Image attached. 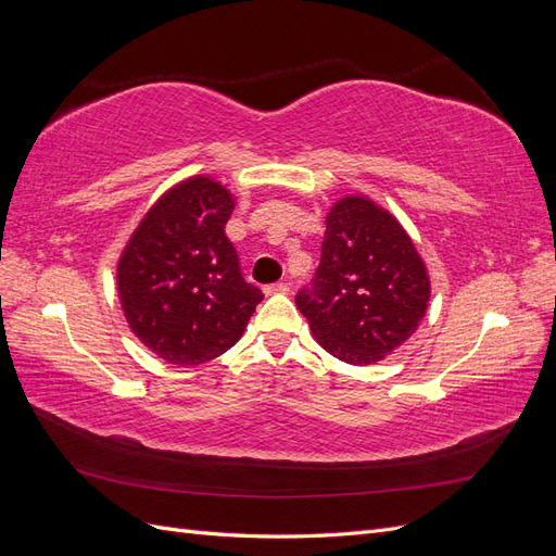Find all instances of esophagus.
I'll list each match as a JSON object with an SVG mask.
<instances>
[{"label": "esophagus", "mask_w": 556, "mask_h": 556, "mask_svg": "<svg viewBox=\"0 0 556 556\" xmlns=\"http://www.w3.org/2000/svg\"><path fill=\"white\" fill-rule=\"evenodd\" d=\"M290 282H271L264 288V294H288Z\"/></svg>", "instance_id": "1"}]
</instances>
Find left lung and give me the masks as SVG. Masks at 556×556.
Instances as JSON below:
<instances>
[{
	"mask_svg": "<svg viewBox=\"0 0 556 556\" xmlns=\"http://www.w3.org/2000/svg\"><path fill=\"white\" fill-rule=\"evenodd\" d=\"M427 304L425 262L394 215L364 197L341 199L317 274L296 294L317 343L348 364H374L410 339Z\"/></svg>",
	"mask_w": 556,
	"mask_h": 556,
	"instance_id": "8db88e82",
	"label": "left lung"
}]
</instances>
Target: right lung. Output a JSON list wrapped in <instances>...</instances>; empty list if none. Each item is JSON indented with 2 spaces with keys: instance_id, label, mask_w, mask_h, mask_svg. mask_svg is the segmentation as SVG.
Returning <instances> with one entry per match:
<instances>
[{
  "instance_id": "right-lung-1",
  "label": "right lung",
  "mask_w": 556,
  "mask_h": 556,
  "mask_svg": "<svg viewBox=\"0 0 556 556\" xmlns=\"http://www.w3.org/2000/svg\"><path fill=\"white\" fill-rule=\"evenodd\" d=\"M231 194L190 178L148 211L117 264V294L131 331L166 362L197 366L241 339L264 299L243 278L225 233Z\"/></svg>"
}]
</instances>
